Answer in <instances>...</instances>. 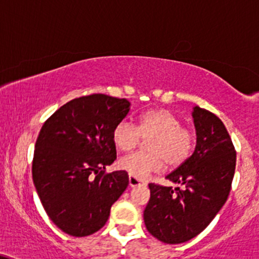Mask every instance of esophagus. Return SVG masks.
<instances>
[{"label":"esophagus","instance_id":"1","mask_svg":"<svg viewBox=\"0 0 259 259\" xmlns=\"http://www.w3.org/2000/svg\"><path fill=\"white\" fill-rule=\"evenodd\" d=\"M139 185H145V183H143L141 180L136 179V177L129 176V186L130 187H136V186H139Z\"/></svg>","mask_w":259,"mask_h":259}]
</instances>
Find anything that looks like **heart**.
<instances>
[{
	"mask_svg": "<svg viewBox=\"0 0 259 259\" xmlns=\"http://www.w3.org/2000/svg\"><path fill=\"white\" fill-rule=\"evenodd\" d=\"M175 114L167 110H151L140 116L138 126L121 120L114 126L112 139L120 151H132L141 141L148 139V152H135L119 160L120 169L136 179H145L149 174L159 172L165 161L169 166H179L191 157L195 136Z\"/></svg>",
	"mask_w": 259,
	"mask_h": 259,
	"instance_id": "obj_1",
	"label": "heart"
}]
</instances>
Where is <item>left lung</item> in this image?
Returning a JSON list of instances; mask_svg holds the SVG:
<instances>
[{
  "label": "left lung",
  "instance_id": "8db88e82",
  "mask_svg": "<svg viewBox=\"0 0 259 259\" xmlns=\"http://www.w3.org/2000/svg\"><path fill=\"white\" fill-rule=\"evenodd\" d=\"M192 117L194 152L166 176L182 188L148 185L151 198L143 220L148 232L165 244H182L200 234L228 199L234 177L235 148L222 120L199 106Z\"/></svg>",
  "mask_w": 259,
  "mask_h": 259
}]
</instances>
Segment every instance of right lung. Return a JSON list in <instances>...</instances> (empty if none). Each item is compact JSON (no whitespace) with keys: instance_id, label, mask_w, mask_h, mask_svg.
<instances>
[{"instance_id":"obj_1","label":"right lung","mask_w":259,"mask_h":259,"mask_svg":"<svg viewBox=\"0 0 259 259\" xmlns=\"http://www.w3.org/2000/svg\"><path fill=\"white\" fill-rule=\"evenodd\" d=\"M129 111L126 99L82 96L61 106L40 129L33 183L49 219L68 235L101 229L129 185L126 171L105 172L117 158L113 129Z\"/></svg>"}]
</instances>
